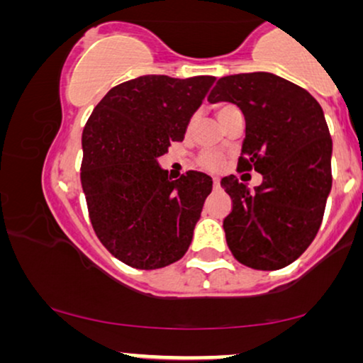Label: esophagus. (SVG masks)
<instances>
[{
	"mask_svg": "<svg viewBox=\"0 0 363 363\" xmlns=\"http://www.w3.org/2000/svg\"><path fill=\"white\" fill-rule=\"evenodd\" d=\"M212 181H213V186L220 187V179H218V177H212Z\"/></svg>",
	"mask_w": 363,
	"mask_h": 363,
	"instance_id": "obj_1",
	"label": "esophagus"
}]
</instances>
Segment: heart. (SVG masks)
Instances as JSON below:
<instances>
[{
  "instance_id": "1",
  "label": "heart",
  "mask_w": 363,
  "mask_h": 363,
  "mask_svg": "<svg viewBox=\"0 0 363 363\" xmlns=\"http://www.w3.org/2000/svg\"><path fill=\"white\" fill-rule=\"evenodd\" d=\"M235 110H238V108L235 105H232V104H218L216 106L217 118L220 120V123H222V121L225 120L227 116L230 115L232 111H235ZM197 164L201 166L202 169H206V171H218L223 166V156L220 155V152H217V151L206 150V151H202L201 155H199Z\"/></svg>"
}]
</instances>
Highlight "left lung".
Here are the masks:
<instances>
[{"label":"left lung","mask_w":363,"mask_h":363,"mask_svg":"<svg viewBox=\"0 0 363 363\" xmlns=\"http://www.w3.org/2000/svg\"><path fill=\"white\" fill-rule=\"evenodd\" d=\"M207 100L242 110L247 128L237 169L263 176L252 192L235 176L220 181L232 199L223 218L228 248L245 267H288L314 240L333 187L324 111L303 86L268 72L218 79Z\"/></svg>","instance_id":"8db88e82"}]
</instances>
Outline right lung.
I'll return each mask as SVG.
<instances>
[{
    "instance_id": "right-lung-1",
    "label": "right lung",
    "mask_w": 363,
    "mask_h": 363,
    "mask_svg": "<svg viewBox=\"0 0 363 363\" xmlns=\"http://www.w3.org/2000/svg\"><path fill=\"white\" fill-rule=\"evenodd\" d=\"M213 82L212 75H143L113 86L86 121L80 182L91 227L128 267H167L192 242L212 177L187 171L171 181L157 157L184 140Z\"/></svg>"
}]
</instances>
